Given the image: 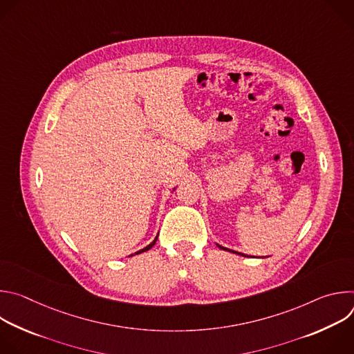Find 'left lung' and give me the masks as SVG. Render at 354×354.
I'll list each match as a JSON object with an SVG mask.
<instances>
[{
	"label": "left lung",
	"mask_w": 354,
	"mask_h": 354,
	"mask_svg": "<svg viewBox=\"0 0 354 354\" xmlns=\"http://www.w3.org/2000/svg\"><path fill=\"white\" fill-rule=\"evenodd\" d=\"M217 246L220 248V249H224V250H228V252H232V254H236V255H241V257H246L245 254H239V252H236V250H232V249H228V248H224V246H221V245H218L217 243ZM250 258H254V257H250Z\"/></svg>",
	"instance_id": "8db88e82"
}]
</instances>
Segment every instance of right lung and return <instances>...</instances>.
<instances>
[{"label": "right lung", "mask_w": 354, "mask_h": 354, "mask_svg": "<svg viewBox=\"0 0 354 354\" xmlns=\"http://www.w3.org/2000/svg\"><path fill=\"white\" fill-rule=\"evenodd\" d=\"M157 239H158V235H157V236H156V239H154V241H153V242H151V243H149V245H147V246H145V248H142V249H140V250H138V252H136V254H134V255H138V254H142V252H147V250H148V249H151V248H153V246H154V243H156V242H157ZM131 257H133V255H131Z\"/></svg>", "instance_id": "add662e5"}]
</instances>
